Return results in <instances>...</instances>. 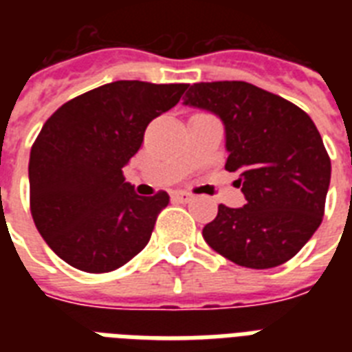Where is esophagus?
<instances>
[{
    "instance_id": "obj_1",
    "label": "esophagus",
    "mask_w": 352,
    "mask_h": 352,
    "mask_svg": "<svg viewBox=\"0 0 352 352\" xmlns=\"http://www.w3.org/2000/svg\"><path fill=\"white\" fill-rule=\"evenodd\" d=\"M173 197H175L177 201H181V203H190V201H193V195L188 192H175L173 193Z\"/></svg>"
}]
</instances>
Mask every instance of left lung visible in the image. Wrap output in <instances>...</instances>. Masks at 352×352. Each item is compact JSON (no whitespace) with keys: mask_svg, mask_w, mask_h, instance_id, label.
I'll use <instances>...</instances> for the list:
<instances>
[{"mask_svg":"<svg viewBox=\"0 0 352 352\" xmlns=\"http://www.w3.org/2000/svg\"><path fill=\"white\" fill-rule=\"evenodd\" d=\"M186 106L223 120L228 159L246 204H219L203 237L217 254L246 268L283 265L322 225L331 159L303 109L248 82H201Z\"/></svg>","mask_w":352,"mask_h":352,"instance_id":"1","label":"left lung"}]
</instances>
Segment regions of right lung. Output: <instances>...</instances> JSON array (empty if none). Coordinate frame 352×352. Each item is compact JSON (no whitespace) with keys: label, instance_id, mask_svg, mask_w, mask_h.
<instances>
[{"label":"right lung","instance_id":"add662e5","mask_svg":"<svg viewBox=\"0 0 352 352\" xmlns=\"http://www.w3.org/2000/svg\"><path fill=\"white\" fill-rule=\"evenodd\" d=\"M186 89L118 80L65 102L43 124L30 149V214L60 259L84 272H111L148 245L170 195H137L122 168L149 122Z\"/></svg>","mask_w":352,"mask_h":352}]
</instances>
